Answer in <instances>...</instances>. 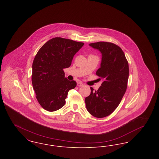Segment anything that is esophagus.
Segmentation results:
<instances>
[{
    "label": "esophagus",
    "mask_w": 159,
    "mask_h": 159,
    "mask_svg": "<svg viewBox=\"0 0 159 159\" xmlns=\"http://www.w3.org/2000/svg\"><path fill=\"white\" fill-rule=\"evenodd\" d=\"M77 86H83V83H82V82H78L77 83Z\"/></svg>",
    "instance_id": "1"
}]
</instances>
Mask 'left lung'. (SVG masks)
Returning <instances> with one entry per match:
<instances>
[{"label":"left lung","mask_w":159,"mask_h":159,"mask_svg":"<svg viewBox=\"0 0 159 159\" xmlns=\"http://www.w3.org/2000/svg\"><path fill=\"white\" fill-rule=\"evenodd\" d=\"M89 46L102 53L101 67L96 75L102 79L97 91L91 87V94L86 97L87 110L93 116L102 118L112 113L125 93L129 78V64L119 46L107 42H98Z\"/></svg>","instance_id":"1"}]
</instances>
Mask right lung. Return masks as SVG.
Here are the masks:
<instances>
[{
  "label": "right lung",
  "mask_w": 159,
  "mask_h": 159,
  "mask_svg": "<svg viewBox=\"0 0 159 159\" xmlns=\"http://www.w3.org/2000/svg\"><path fill=\"white\" fill-rule=\"evenodd\" d=\"M84 45L70 39L54 38L39 50L32 65L31 82L40 105L48 111H57L64 106L68 91L77 85L65 77L74 55Z\"/></svg>",
  "instance_id": "add662e5"
}]
</instances>
